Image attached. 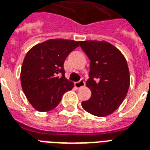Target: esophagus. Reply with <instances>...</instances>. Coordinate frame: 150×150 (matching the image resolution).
Instances as JSON below:
<instances>
[{"label": "esophagus", "instance_id": "1", "mask_svg": "<svg viewBox=\"0 0 150 150\" xmlns=\"http://www.w3.org/2000/svg\"><path fill=\"white\" fill-rule=\"evenodd\" d=\"M85 86V82H84L83 79H81L80 81H79V82H76L75 83V86L76 88H81V87H83V86Z\"/></svg>", "mask_w": 150, "mask_h": 150}]
</instances>
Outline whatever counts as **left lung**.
<instances>
[{"label": "left lung", "mask_w": 150, "mask_h": 150, "mask_svg": "<svg viewBox=\"0 0 150 150\" xmlns=\"http://www.w3.org/2000/svg\"><path fill=\"white\" fill-rule=\"evenodd\" d=\"M79 44L91 61L86 85L91 96L82 103V106L91 115L106 117L120 106L127 95V62L117 47L105 40L79 41Z\"/></svg>", "instance_id": "8db88e82"}]
</instances>
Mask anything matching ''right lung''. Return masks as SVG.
<instances>
[{
  "label": "right lung",
  "mask_w": 150,
  "mask_h": 150,
  "mask_svg": "<svg viewBox=\"0 0 150 150\" xmlns=\"http://www.w3.org/2000/svg\"><path fill=\"white\" fill-rule=\"evenodd\" d=\"M79 46L77 41L52 39L36 44L27 52L21 82L24 95L36 110H52L60 103L64 93L74 87L64 75V64Z\"/></svg>",
  "instance_id": "obj_1"
}]
</instances>
